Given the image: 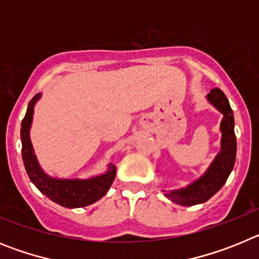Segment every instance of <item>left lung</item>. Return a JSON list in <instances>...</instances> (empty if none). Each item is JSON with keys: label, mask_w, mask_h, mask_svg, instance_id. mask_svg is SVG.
<instances>
[{"label": "left lung", "mask_w": 259, "mask_h": 259, "mask_svg": "<svg viewBox=\"0 0 259 259\" xmlns=\"http://www.w3.org/2000/svg\"><path fill=\"white\" fill-rule=\"evenodd\" d=\"M207 101L223 114L221 123V152L205 174L196 182L191 183L185 188L176 189L164 193L168 200L183 206H193L206 202L227 182L236 159V136H235V119L227 97L221 89L214 88L206 96Z\"/></svg>", "instance_id": "obj_1"}]
</instances>
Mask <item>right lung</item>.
<instances>
[{"instance_id": "right-lung-1", "label": "right lung", "mask_w": 259, "mask_h": 259, "mask_svg": "<svg viewBox=\"0 0 259 259\" xmlns=\"http://www.w3.org/2000/svg\"><path fill=\"white\" fill-rule=\"evenodd\" d=\"M40 97L41 93H37L29 101L27 113L22 120V128H20L22 158L27 174L31 182L36 185V188L47 197H49V200H52L53 202L58 203L61 206L70 207V209L88 206L104 197L109 191L115 179V166L110 163L106 172L89 178V179H59V178H52L45 174L38 164L31 139H29V130H31L32 119H33V107Z\"/></svg>"}]
</instances>
